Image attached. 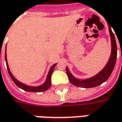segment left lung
I'll use <instances>...</instances> for the list:
<instances>
[{
    "label": "left lung",
    "instance_id": "obj_1",
    "mask_svg": "<svg viewBox=\"0 0 122 122\" xmlns=\"http://www.w3.org/2000/svg\"><path fill=\"white\" fill-rule=\"evenodd\" d=\"M109 30L110 33L111 40V55L110 59L109 60V62L107 63V65L105 67V68L99 72L97 75L92 78L86 79L84 80H80L78 79L75 78L69 72V69L67 67H66V72L67 74V76L69 78V82L72 84L78 87H82V88H93L96 87L103 82L107 81L109 79V76H111L113 70L114 69V67L116 65V59H117V44H116V38L113 33L111 30V27L109 25Z\"/></svg>",
    "mask_w": 122,
    "mask_h": 122
}]
</instances>
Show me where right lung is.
I'll return each instance as SVG.
<instances>
[{
    "label": "right lung",
    "mask_w": 122,
    "mask_h": 122,
    "mask_svg": "<svg viewBox=\"0 0 122 122\" xmlns=\"http://www.w3.org/2000/svg\"><path fill=\"white\" fill-rule=\"evenodd\" d=\"M5 61H6V67H7V70H8V72H9V74L10 76V77L12 79V80L14 82L15 84L17 86H18L19 88L23 89V90L25 91H27V92H44V91H46L47 90L50 88V86L51 85V74L53 73V70H54V68L56 66V64H54V65L51 67V69L49 70V72H48V76H47V78H46V80L44 83L43 85L40 86H38V87H32V86H28L23 84L22 83L19 82V81H17L16 79H15L13 76L12 75V74L10 71V69H9V67L8 66V63H7V61H6V51H5Z\"/></svg>",
    "instance_id": "right-lung-1"
}]
</instances>
